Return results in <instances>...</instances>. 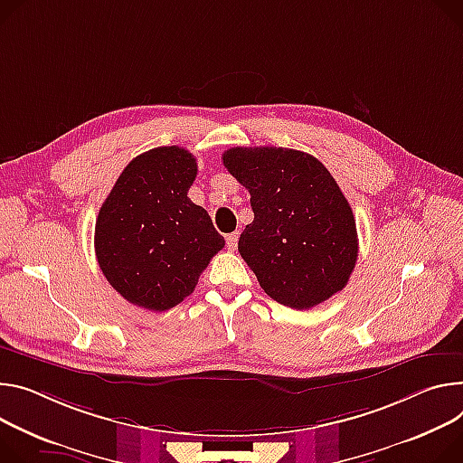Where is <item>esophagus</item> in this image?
Masks as SVG:
<instances>
[{
	"label": "esophagus",
	"mask_w": 463,
	"mask_h": 463,
	"mask_svg": "<svg viewBox=\"0 0 463 463\" xmlns=\"http://www.w3.org/2000/svg\"><path fill=\"white\" fill-rule=\"evenodd\" d=\"M236 245H238V232H232V234L227 236V249L234 250Z\"/></svg>",
	"instance_id": "obj_1"
}]
</instances>
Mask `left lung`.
I'll list each match as a JSON object with an SVG mask.
<instances>
[{
    "instance_id": "1",
    "label": "left lung",
    "mask_w": 463,
    "mask_h": 463,
    "mask_svg": "<svg viewBox=\"0 0 463 463\" xmlns=\"http://www.w3.org/2000/svg\"><path fill=\"white\" fill-rule=\"evenodd\" d=\"M229 174L249 190L255 220L238 250L277 303L308 310L349 282L358 259L356 220L326 167L286 147H232Z\"/></svg>"
}]
</instances>
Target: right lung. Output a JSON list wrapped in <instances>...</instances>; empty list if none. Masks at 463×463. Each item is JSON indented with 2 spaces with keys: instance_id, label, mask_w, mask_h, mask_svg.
<instances>
[{
  "instance_id": "right-lung-1",
  "label": "right lung",
  "mask_w": 463,
  "mask_h": 463,
  "mask_svg": "<svg viewBox=\"0 0 463 463\" xmlns=\"http://www.w3.org/2000/svg\"><path fill=\"white\" fill-rule=\"evenodd\" d=\"M197 162L179 146L133 158L96 220V257L123 299L153 312L177 307L225 240L190 201Z\"/></svg>"
}]
</instances>
